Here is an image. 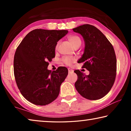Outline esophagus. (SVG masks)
I'll list each match as a JSON object with an SVG mask.
<instances>
[{
	"label": "esophagus",
	"mask_w": 131,
	"mask_h": 131,
	"mask_svg": "<svg viewBox=\"0 0 131 131\" xmlns=\"http://www.w3.org/2000/svg\"><path fill=\"white\" fill-rule=\"evenodd\" d=\"M68 72H69V73H73L74 70L71 68H68Z\"/></svg>",
	"instance_id": "1"
}]
</instances>
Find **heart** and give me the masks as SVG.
<instances>
[{"label":"heart","instance_id":"b5f03b06","mask_svg":"<svg viewBox=\"0 0 131 131\" xmlns=\"http://www.w3.org/2000/svg\"><path fill=\"white\" fill-rule=\"evenodd\" d=\"M68 40L72 44L74 47H76V46H80L81 44V40L80 37L77 36V35H70L68 36ZM58 44H57L56 46V49L58 48ZM63 61L67 65H71L73 62L74 59L73 58L66 57L63 58Z\"/></svg>","mask_w":131,"mask_h":131}]
</instances>
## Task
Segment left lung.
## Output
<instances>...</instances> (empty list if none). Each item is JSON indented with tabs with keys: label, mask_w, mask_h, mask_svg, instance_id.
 I'll use <instances>...</instances> for the list:
<instances>
[{
	"label": "left lung",
	"mask_w": 131,
	"mask_h": 131,
	"mask_svg": "<svg viewBox=\"0 0 131 131\" xmlns=\"http://www.w3.org/2000/svg\"><path fill=\"white\" fill-rule=\"evenodd\" d=\"M83 37L85 47L78 62L89 70L88 75L79 70L75 88L82 96L97 100L105 96L113 85L116 76L117 60L112 44L101 30L94 26L85 24L73 29Z\"/></svg>",
	"instance_id": "8db88e82"
}]
</instances>
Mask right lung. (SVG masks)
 I'll return each instance as SVG.
<instances>
[{
	"instance_id": "add662e5",
	"label": "right lung",
	"mask_w": 131,
	"mask_h": 131,
	"mask_svg": "<svg viewBox=\"0 0 131 131\" xmlns=\"http://www.w3.org/2000/svg\"><path fill=\"white\" fill-rule=\"evenodd\" d=\"M68 33L67 30L37 29L26 35L17 48L15 81L23 96L34 105H48L58 96L68 70L61 66L51 72L47 69L48 62L55 57L57 42Z\"/></svg>"
}]
</instances>
